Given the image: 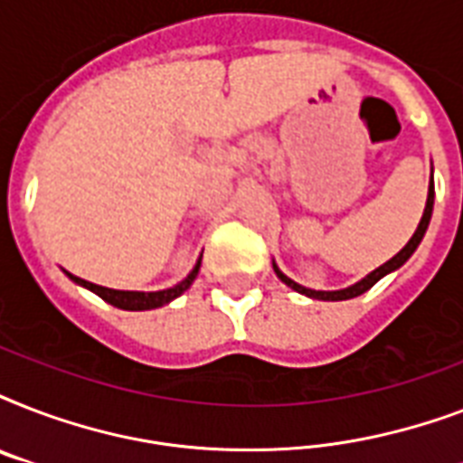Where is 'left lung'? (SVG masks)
Here are the masks:
<instances>
[{
    "label": "left lung",
    "mask_w": 463,
    "mask_h": 463,
    "mask_svg": "<svg viewBox=\"0 0 463 463\" xmlns=\"http://www.w3.org/2000/svg\"><path fill=\"white\" fill-rule=\"evenodd\" d=\"M432 203H435V184H432V175H430V187H428V202H425V211H423V218H420V223H418L416 232L411 235V240L406 242V245L399 250V252L392 257L389 261H384L382 267H377L374 271H370V274L365 276V279H360L358 283H353V286H348V288H341V290H312V288H305V286H300V283H296L293 279H288V276L283 274L281 269L276 267L274 261V271L276 276L281 279L288 288H293L296 293H303V296L312 298V300H351V298H358L363 296L365 290H370L374 286V283L380 281V279H384L387 274H392V271H396L399 267H403L406 261L411 260V254L416 252L418 245H420V240H423L425 231H428V225H430V218H432Z\"/></svg>",
    "instance_id": "8db88e82"
}]
</instances>
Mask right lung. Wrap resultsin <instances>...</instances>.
I'll return each instance as SVG.
<instances>
[{
    "label": "right lung",
    "mask_w": 463,
    "mask_h": 463,
    "mask_svg": "<svg viewBox=\"0 0 463 463\" xmlns=\"http://www.w3.org/2000/svg\"><path fill=\"white\" fill-rule=\"evenodd\" d=\"M199 267H202V257L196 260L194 269L189 271L180 283H175L173 288H165V290H115V288H105V286H96V283L90 281H83L79 276L64 274L76 283V286H83V288H89L90 293H96L98 298H103L105 303L115 305L119 309H129V312H144V309H156V307H163V305L173 303L175 298H180L184 290L194 283L196 274H199Z\"/></svg>",
    "instance_id": "right-lung-1"
}]
</instances>
